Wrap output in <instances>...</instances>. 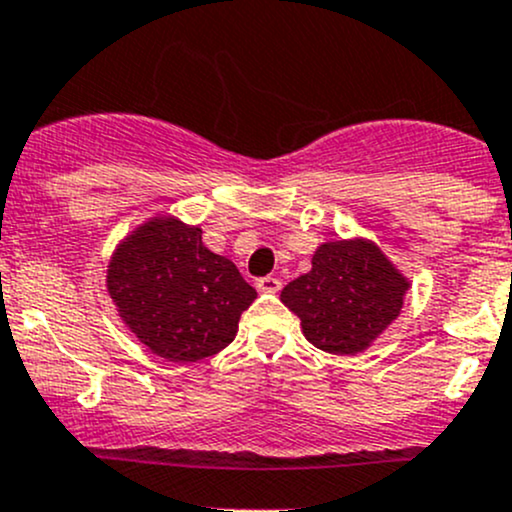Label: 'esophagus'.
Returning a JSON list of instances; mask_svg holds the SVG:
<instances>
[{"label":"esophagus","instance_id":"obj_1","mask_svg":"<svg viewBox=\"0 0 512 512\" xmlns=\"http://www.w3.org/2000/svg\"><path fill=\"white\" fill-rule=\"evenodd\" d=\"M257 289H260V292H270V294H275V292H280V287H282V282L277 280V277H260V280H257V285H255Z\"/></svg>","mask_w":512,"mask_h":512}]
</instances>
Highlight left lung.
<instances>
[{
  "mask_svg": "<svg viewBox=\"0 0 512 512\" xmlns=\"http://www.w3.org/2000/svg\"><path fill=\"white\" fill-rule=\"evenodd\" d=\"M409 280L369 240L324 242L312 270L280 299L302 322L307 342L329 354H359L399 317Z\"/></svg>",
  "mask_w": 512,
  "mask_h": 512,
  "instance_id": "1",
  "label": "left lung"
}]
</instances>
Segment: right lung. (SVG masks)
Returning <instances> with one entry per match:
<instances>
[{
    "label": "right lung",
    "instance_id": "obj_1",
    "mask_svg": "<svg viewBox=\"0 0 512 512\" xmlns=\"http://www.w3.org/2000/svg\"><path fill=\"white\" fill-rule=\"evenodd\" d=\"M106 287L138 342L180 364L225 349L257 297L227 257L203 245L198 225L168 215L136 227L116 247Z\"/></svg>",
    "mask_w": 512,
    "mask_h": 512
}]
</instances>
